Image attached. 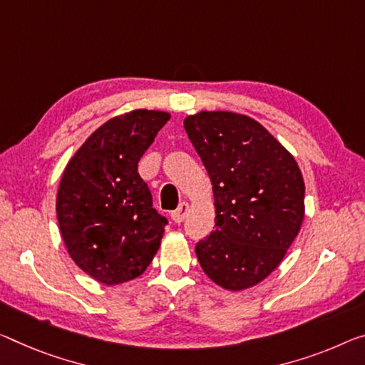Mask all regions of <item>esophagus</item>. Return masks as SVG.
I'll list each match as a JSON object with an SVG mask.
<instances>
[{"label": "esophagus", "instance_id": "obj_1", "mask_svg": "<svg viewBox=\"0 0 365 365\" xmlns=\"http://www.w3.org/2000/svg\"><path fill=\"white\" fill-rule=\"evenodd\" d=\"M187 214H189V204H187V202H182V204H179L178 209L173 212L171 218H173V222H175V223H181L184 218H186Z\"/></svg>", "mask_w": 365, "mask_h": 365}]
</instances>
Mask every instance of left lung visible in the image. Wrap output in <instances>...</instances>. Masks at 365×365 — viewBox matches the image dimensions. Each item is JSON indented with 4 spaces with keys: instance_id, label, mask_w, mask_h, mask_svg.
<instances>
[{
    "instance_id": "obj_1",
    "label": "left lung",
    "mask_w": 365,
    "mask_h": 365,
    "mask_svg": "<svg viewBox=\"0 0 365 365\" xmlns=\"http://www.w3.org/2000/svg\"><path fill=\"white\" fill-rule=\"evenodd\" d=\"M212 181L215 228L195 255L222 289L264 280L287 255L305 217V182L292 153L253 117L200 110L184 119Z\"/></svg>"
}]
</instances>
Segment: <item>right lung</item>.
<instances>
[{
	"label": "right lung",
	"mask_w": 365,
	"mask_h": 365,
	"mask_svg": "<svg viewBox=\"0 0 365 365\" xmlns=\"http://www.w3.org/2000/svg\"><path fill=\"white\" fill-rule=\"evenodd\" d=\"M170 117L151 109L112 117L86 138L61 175V238L75 264L101 284L138 277L160 248L166 218L153 209L137 166Z\"/></svg>",
	"instance_id": "obj_1"
}]
</instances>
